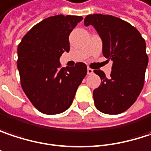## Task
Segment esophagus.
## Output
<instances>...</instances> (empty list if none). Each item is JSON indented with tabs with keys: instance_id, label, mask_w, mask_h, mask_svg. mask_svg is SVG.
<instances>
[{
	"instance_id": "34e87169",
	"label": "esophagus",
	"mask_w": 151,
	"mask_h": 151,
	"mask_svg": "<svg viewBox=\"0 0 151 151\" xmlns=\"http://www.w3.org/2000/svg\"><path fill=\"white\" fill-rule=\"evenodd\" d=\"M92 73H93V70L88 67V68H87V74L91 75V74H92Z\"/></svg>"
}]
</instances>
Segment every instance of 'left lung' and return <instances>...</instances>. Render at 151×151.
I'll list each match as a JSON object with an SVG mask.
<instances>
[{"instance_id":"1","label":"left lung","mask_w":151,"mask_h":151,"mask_svg":"<svg viewBox=\"0 0 151 151\" xmlns=\"http://www.w3.org/2000/svg\"><path fill=\"white\" fill-rule=\"evenodd\" d=\"M84 24L96 29L103 55L113 61L110 78L101 70L94 71L101 78L99 87L93 91L95 106L105 114L122 113L135 103L144 87L149 62L145 40L136 27L112 15L89 14Z\"/></svg>"}]
</instances>
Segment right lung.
Instances as JSON below:
<instances>
[{
  "instance_id": "right-lung-1",
  "label": "right lung",
  "mask_w": 151,
  "mask_h": 151,
  "mask_svg": "<svg viewBox=\"0 0 151 151\" xmlns=\"http://www.w3.org/2000/svg\"><path fill=\"white\" fill-rule=\"evenodd\" d=\"M82 16H51L35 25L18 47L17 67L21 87L40 112H64L73 103L76 91L86 75L85 63L60 67V58L69 52V35Z\"/></svg>"
}]
</instances>
